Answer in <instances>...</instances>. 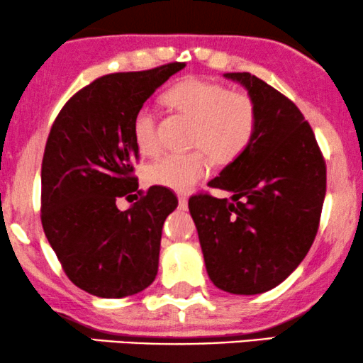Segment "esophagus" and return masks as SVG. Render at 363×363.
<instances>
[{
    "label": "esophagus",
    "instance_id": "obj_1",
    "mask_svg": "<svg viewBox=\"0 0 363 363\" xmlns=\"http://www.w3.org/2000/svg\"><path fill=\"white\" fill-rule=\"evenodd\" d=\"M178 203H180L182 210H186V206H188V196L183 195V193H180V195H178Z\"/></svg>",
    "mask_w": 363,
    "mask_h": 363
}]
</instances>
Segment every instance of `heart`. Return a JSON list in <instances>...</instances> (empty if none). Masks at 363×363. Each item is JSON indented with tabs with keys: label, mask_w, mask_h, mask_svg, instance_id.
I'll return each mask as SVG.
<instances>
[{
	"label": "heart",
	"mask_w": 363,
	"mask_h": 363,
	"mask_svg": "<svg viewBox=\"0 0 363 363\" xmlns=\"http://www.w3.org/2000/svg\"><path fill=\"white\" fill-rule=\"evenodd\" d=\"M167 102L195 122L191 147L203 148L216 163L235 160L255 135V102L221 84L188 79L168 91ZM133 138L143 155L157 152L155 112L150 107L138 108L133 117ZM206 172L208 165L201 152L163 155L145 168V180L152 185L186 191Z\"/></svg>",
	"instance_id": "obj_1"
}]
</instances>
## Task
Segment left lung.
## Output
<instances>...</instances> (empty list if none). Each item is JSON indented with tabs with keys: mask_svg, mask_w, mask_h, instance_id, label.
<instances>
[{
	"mask_svg": "<svg viewBox=\"0 0 363 363\" xmlns=\"http://www.w3.org/2000/svg\"><path fill=\"white\" fill-rule=\"evenodd\" d=\"M256 107L250 145L208 186L228 198L188 201L218 289L255 296L279 286L301 264L319 228L325 163L314 132L289 99L250 72H226Z\"/></svg>",
	"mask_w": 363,
	"mask_h": 363,
	"instance_id": "obj_1",
	"label": "left lung"
}]
</instances>
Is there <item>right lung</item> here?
Segmentation results:
<instances>
[{
	"label": "right lung",
	"instance_id": "1",
	"mask_svg": "<svg viewBox=\"0 0 363 363\" xmlns=\"http://www.w3.org/2000/svg\"><path fill=\"white\" fill-rule=\"evenodd\" d=\"M185 67L99 77L59 112L41 168V221L69 279L106 299L133 296L155 279L162 228L178 205L163 186L121 211L117 198L137 196L133 117L163 82Z\"/></svg>",
	"mask_w": 363,
	"mask_h": 363
}]
</instances>
